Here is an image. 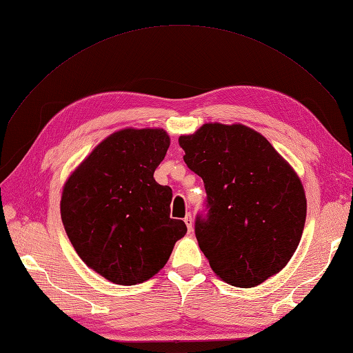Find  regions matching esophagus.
Instances as JSON below:
<instances>
[{"mask_svg": "<svg viewBox=\"0 0 353 353\" xmlns=\"http://www.w3.org/2000/svg\"><path fill=\"white\" fill-rule=\"evenodd\" d=\"M184 223L187 225L188 234H192V232H193V217H192V214H187L185 219H184Z\"/></svg>", "mask_w": 353, "mask_h": 353, "instance_id": "34e87169", "label": "esophagus"}]
</instances>
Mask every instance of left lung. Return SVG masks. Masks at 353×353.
I'll return each mask as SVG.
<instances>
[{
    "label": "left lung",
    "mask_w": 353,
    "mask_h": 353,
    "mask_svg": "<svg viewBox=\"0 0 353 353\" xmlns=\"http://www.w3.org/2000/svg\"><path fill=\"white\" fill-rule=\"evenodd\" d=\"M187 168L205 185L194 234L212 271L253 288L285 268L303 235V184L262 134L245 125L205 124L179 137Z\"/></svg>",
    "instance_id": "1"
}]
</instances>
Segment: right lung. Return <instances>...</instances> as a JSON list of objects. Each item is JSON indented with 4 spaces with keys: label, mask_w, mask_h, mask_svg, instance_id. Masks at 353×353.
Wrapping results in <instances>:
<instances>
[{
    "label": "right lung",
    "mask_w": 353,
    "mask_h": 353,
    "mask_svg": "<svg viewBox=\"0 0 353 353\" xmlns=\"http://www.w3.org/2000/svg\"><path fill=\"white\" fill-rule=\"evenodd\" d=\"M169 136L160 128L110 134L64 185L61 219L76 253L100 276L132 286L166 265L187 226L170 219L172 188L154 179Z\"/></svg>",
    "instance_id": "add662e5"
}]
</instances>
